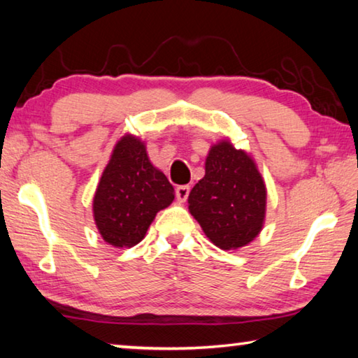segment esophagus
Here are the masks:
<instances>
[{"instance_id": "1", "label": "esophagus", "mask_w": 358, "mask_h": 358, "mask_svg": "<svg viewBox=\"0 0 358 358\" xmlns=\"http://www.w3.org/2000/svg\"><path fill=\"white\" fill-rule=\"evenodd\" d=\"M189 191H191V187L187 185L177 186V189H175V196H177L178 202H186L187 196H189Z\"/></svg>"}]
</instances>
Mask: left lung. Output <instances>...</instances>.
Wrapping results in <instances>:
<instances>
[{
    "label": "left lung",
    "mask_w": 358,
    "mask_h": 358,
    "mask_svg": "<svg viewBox=\"0 0 358 358\" xmlns=\"http://www.w3.org/2000/svg\"><path fill=\"white\" fill-rule=\"evenodd\" d=\"M189 211L221 250H237L257 237L264 224L266 191L245 151L224 141L211 147L205 177L189 192Z\"/></svg>",
    "instance_id": "obj_1"
}]
</instances>
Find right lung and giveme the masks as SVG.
Wrapping results in <instances>:
<instances>
[{"mask_svg": "<svg viewBox=\"0 0 358 358\" xmlns=\"http://www.w3.org/2000/svg\"><path fill=\"white\" fill-rule=\"evenodd\" d=\"M173 186L153 167L136 137L117 143L93 201L94 221L108 245L123 248L141 241L156 213L173 201Z\"/></svg>", "mask_w": 358, "mask_h": 358, "instance_id": "right-lung-1", "label": "right lung"}]
</instances>
